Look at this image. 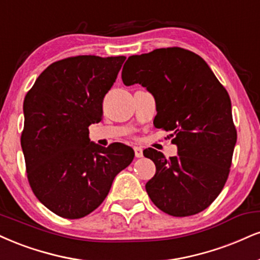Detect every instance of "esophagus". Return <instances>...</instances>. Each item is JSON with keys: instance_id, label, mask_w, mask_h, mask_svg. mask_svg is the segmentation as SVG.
Here are the masks:
<instances>
[{"instance_id": "1", "label": "esophagus", "mask_w": 260, "mask_h": 260, "mask_svg": "<svg viewBox=\"0 0 260 260\" xmlns=\"http://www.w3.org/2000/svg\"><path fill=\"white\" fill-rule=\"evenodd\" d=\"M134 154L136 157H143V149L140 146H134Z\"/></svg>"}]
</instances>
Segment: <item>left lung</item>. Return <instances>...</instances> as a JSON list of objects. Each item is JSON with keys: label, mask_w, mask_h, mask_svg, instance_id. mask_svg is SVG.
Here are the masks:
<instances>
[{"label": "left lung", "mask_w": 260, "mask_h": 260, "mask_svg": "<svg viewBox=\"0 0 260 260\" xmlns=\"http://www.w3.org/2000/svg\"><path fill=\"white\" fill-rule=\"evenodd\" d=\"M122 81L154 95L155 126L172 131L178 148L168 160L157 150H144L156 166L145 185L149 198L173 217L200 213L223 190L237 139L226 89L200 55L179 47L131 55Z\"/></svg>", "instance_id": "left-lung-1"}]
</instances>
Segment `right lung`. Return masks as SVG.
Masks as SVG:
<instances>
[{
    "instance_id": "obj_1",
    "label": "right lung",
    "mask_w": 260,
    "mask_h": 260,
    "mask_svg": "<svg viewBox=\"0 0 260 260\" xmlns=\"http://www.w3.org/2000/svg\"><path fill=\"white\" fill-rule=\"evenodd\" d=\"M126 57L77 55L49 65L24 99L21 133L27 179L41 203L79 219L102 205L112 181L133 161L132 148L90 142L103 99Z\"/></svg>"
}]
</instances>
